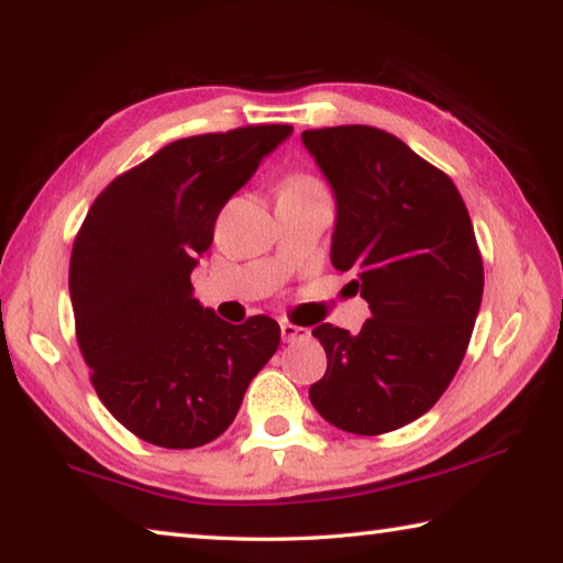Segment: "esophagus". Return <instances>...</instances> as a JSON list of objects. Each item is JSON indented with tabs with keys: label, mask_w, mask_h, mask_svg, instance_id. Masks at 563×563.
<instances>
[{
	"label": "esophagus",
	"mask_w": 563,
	"mask_h": 563,
	"mask_svg": "<svg viewBox=\"0 0 563 563\" xmlns=\"http://www.w3.org/2000/svg\"><path fill=\"white\" fill-rule=\"evenodd\" d=\"M280 334H283V342H302L310 336V332L305 330V327H295L290 322L280 324Z\"/></svg>",
	"instance_id": "1"
}]
</instances>
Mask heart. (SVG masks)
Segmentation results:
<instances>
[{"label": "heart", "instance_id": "b5f03b06", "mask_svg": "<svg viewBox=\"0 0 563 563\" xmlns=\"http://www.w3.org/2000/svg\"><path fill=\"white\" fill-rule=\"evenodd\" d=\"M312 187H317V184L308 177H295L285 184V189H312Z\"/></svg>", "mask_w": 563, "mask_h": 563}]
</instances>
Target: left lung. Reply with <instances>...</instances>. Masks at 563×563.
<instances>
[{"label": "left lung", "mask_w": 563, "mask_h": 563, "mask_svg": "<svg viewBox=\"0 0 563 563\" xmlns=\"http://www.w3.org/2000/svg\"><path fill=\"white\" fill-rule=\"evenodd\" d=\"M302 145L334 194L332 265L356 275L372 310L360 334L314 327L327 372L310 401L346 433L396 431L465 356L485 280L473 223L451 177L384 130H305Z\"/></svg>", "instance_id": "1"}]
</instances>
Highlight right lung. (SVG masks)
<instances>
[{
	"label": "right lung",
	"instance_id": "add662e5",
	"mask_svg": "<svg viewBox=\"0 0 563 563\" xmlns=\"http://www.w3.org/2000/svg\"><path fill=\"white\" fill-rule=\"evenodd\" d=\"M290 135L249 125L172 142L112 179L78 231L68 275L78 346L100 401L142 441L211 443L278 350V322H223L194 298L191 271L223 203Z\"/></svg>",
	"mask_w": 563,
	"mask_h": 563
}]
</instances>
